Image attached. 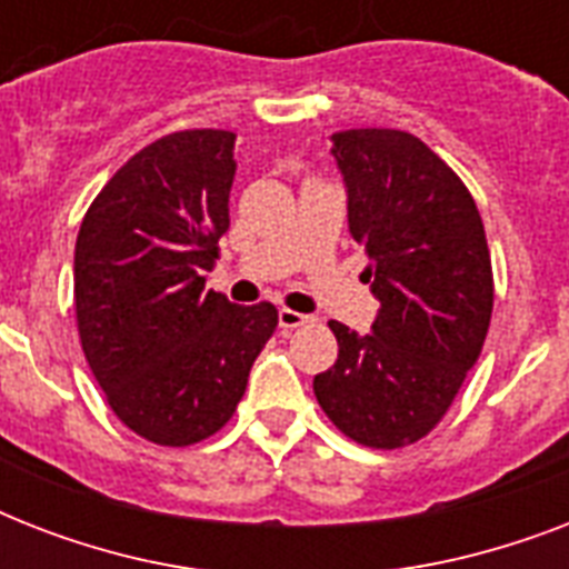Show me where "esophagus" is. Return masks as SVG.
<instances>
[{
	"mask_svg": "<svg viewBox=\"0 0 569 569\" xmlns=\"http://www.w3.org/2000/svg\"><path fill=\"white\" fill-rule=\"evenodd\" d=\"M277 321H280V328L283 330H295V328H301V325H307L310 316H303V312H295L289 310V307H283V310L277 312Z\"/></svg>",
	"mask_w": 569,
	"mask_h": 569,
	"instance_id": "esophagus-1",
	"label": "esophagus"
}]
</instances>
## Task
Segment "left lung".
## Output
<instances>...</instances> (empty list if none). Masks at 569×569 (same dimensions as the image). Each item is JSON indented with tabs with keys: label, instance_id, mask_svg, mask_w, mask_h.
I'll use <instances>...</instances> for the list:
<instances>
[{
	"label": "left lung",
	"instance_id": "obj_1",
	"mask_svg": "<svg viewBox=\"0 0 569 569\" xmlns=\"http://www.w3.org/2000/svg\"><path fill=\"white\" fill-rule=\"evenodd\" d=\"M330 153L380 310L366 337L330 321L339 357L312 389L346 437L401 449L437 428L485 346L493 312L485 223L458 173L410 132L346 129Z\"/></svg>",
	"mask_w": 569,
	"mask_h": 569
}]
</instances>
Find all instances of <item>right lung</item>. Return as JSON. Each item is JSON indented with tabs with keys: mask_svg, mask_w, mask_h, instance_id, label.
I'll return each instance as SVG.
<instances>
[{
	"mask_svg": "<svg viewBox=\"0 0 569 569\" xmlns=\"http://www.w3.org/2000/svg\"><path fill=\"white\" fill-rule=\"evenodd\" d=\"M236 136L171 132L136 153L84 212L73 259L84 360L120 422L191 446L236 413L274 303L236 307L203 271L230 230Z\"/></svg>",
	"mask_w": 569,
	"mask_h": 569,
	"instance_id": "right-lung-1",
	"label": "right lung"
}]
</instances>
